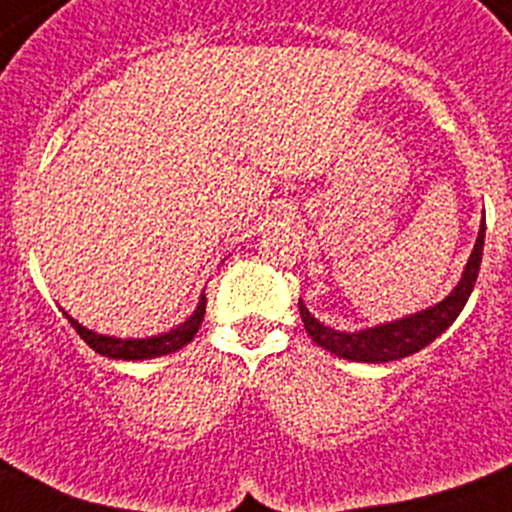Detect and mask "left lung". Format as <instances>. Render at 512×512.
<instances>
[{"instance_id":"obj_1","label":"left lung","mask_w":512,"mask_h":512,"mask_svg":"<svg viewBox=\"0 0 512 512\" xmlns=\"http://www.w3.org/2000/svg\"><path fill=\"white\" fill-rule=\"evenodd\" d=\"M483 241L485 221L483 226H480L478 241H475V248H472L470 261H467L460 284H457L455 291L437 306H430V309L420 311V314L392 321V324L374 326V329H367V332L347 334L334 332L329 326L319 324V321L309 314L304 301H299L301 321H304L306 334H309L321 349L337 354V357L352 359V362L382 364L420 352V349H425L427 344L435 342V339L445 332L447 326L457 319V314H460L462 306L467 304V299H470L472 286L478 281L480 261H483Z\"/></svg>"}]
</instances>
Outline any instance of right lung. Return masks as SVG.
I'll return each instance as SVG.
<instances>
[{"mask_svg": "<svg viewBox=\"0 0 512 512\" xmlns=\"http://www.w3.org/2000/svg\"><path fill=\"white\" fill-rule=\"evenodd\" d=\"M67 321L72 324L77 334L95 349L97 354L110 359H125V362H135V359H153V357H163V354L178 352V349L186 347L193 337L198 334L203 324V316H206V296H201L198 301V309L193 311V316L188 321L173 329L168 334H158V337L150 339H115V337H102V334L90 332L82 324H77L70 314H65Z\"/></svg>", "mask_w": 512, "mask_h": 512, "instance_id": "1", "label": "right lung"}]
</instances>
